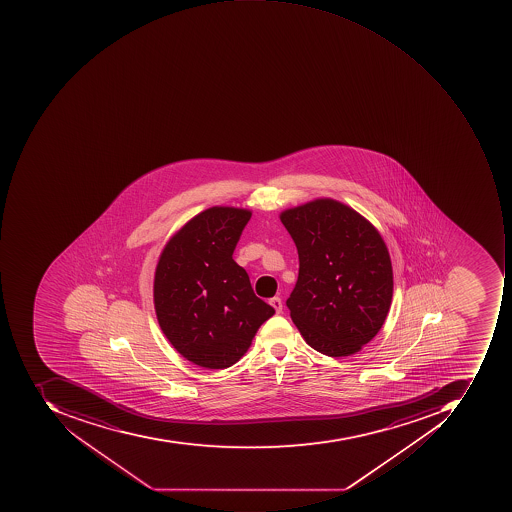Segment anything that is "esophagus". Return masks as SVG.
<instances>
[{"label":"esophagus","instance_id":"esophagus-1","mask_svg":"<svg viewBox=\"0 0 512 512\" xmlns=\"http://www.w3.org/2000/svg\"><path fill=\"white\" fill-rule=\"evenodd\" d=\"M269 303H271L272 308L275 309V312L277 314H281L283 312V301H281L280 297H274L269 300Z\"/></svg>","mask_w":512,"mask_h":512}]
</instances>
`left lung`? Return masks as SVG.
I'll return each mask as SVG.
<instances>
[{
  "mask_svg": "<svg viewBox=\"0 0 512 512\" xmlns=\"http://www.w3.org/2000/svg\"><path fill=\"white\" fill-rule=\"evenodd\" d=\"M297 246L298 280L286 300L308 345L348 357L372 340L392 300V266L377 229L354 209L317 200L281 214Z\"/></svg>",
  "mask_w": 512,
  "mask_h": 512,
  "instance_id": "obj_1",
  "label": "left lung"
}]
</instances>
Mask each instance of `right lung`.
<instances>
[{"mask_svg":"<svg viewBox=\"0 0 512 512\" xmlns=\"http://www.w3.org/2000/svg\"><path fill=\"white\" fill-rule=\"evenodd\" d=\"M249 220L251 212L244 209L201 212L167 243L157 264L154 301L161 331L201 368L235 365L275 314L232 258Z\"/></svg>","mask_w":512,"mask_h":512,"instance_id":"obj_1","label":"right lung"}]
</instances>
